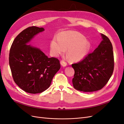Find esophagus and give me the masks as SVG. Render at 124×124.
Returning a JSON list of instances; mask_svg holds the SVG:
<instances>
[{
	"label": "esophagus",
	"instance_id": "34e87169",
	"mask_svg": "<svg viewBox=\"0 0 124 124\" xmlns=\"http://www.w3.org/2000/svg\"><path fill=\"white\" fill-rule=\"evenodd\" d=\"M61 64L62 66L65 67L67 66V62H65L64 61H63V60H62V61H61Z\"/></svg>",
	"mask_w": 124,
	"mask_h": 124
}]
</instances>
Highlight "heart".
I'll list each match as a JSON object with an SVG mask.
<instances>
[{
	"label": "heart",
	"mask_w": 124,
	"mask_h": 124,
	"mask_svg": "<svg viewBox=\"0 0 124 124\" xmlns=\"http://www.w3.org/2000/svg\"><path fill=\"white\" fill-rule=\"evenodd\" d=\"M91 47V43L83 35L74 31L63 32L59 39L54 37L50 45L52 53L55 56L63 53L68 48L67 54L72 62L79 61L84 58Z\"/></svg>",
	"instance_id": "obj_1"
}]
</instances>
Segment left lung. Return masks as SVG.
Wrapping results in <instances>:
<instances>
[{
	"mask_svg": "<svg viewBox=\"0 0 124 124\" xmlns=\"http://www.w3.org/2000/svg\"><path fill=\"white\" fill-rule=\"evenodd\" d=\"M102 41L93 53L72 64L74 70L73 87L78 91L92 92L102 89L113 72V47L110 39L101 33Z\"/></svg>",
	"mask_w": 124,
	"mask_h": 124,
	"instance_id": "left-lung-1",
	"label": "left lung"
}]
</instances>
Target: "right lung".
Returning <instances> with one entry per match:
<instances>
[{
  "label": "right lung",
  "mask_w": 124,
  "mask_h": 124,
  "mask_svg": "<svg viewBox=\"0 0 124 124\" xmlns=\"http://www.w3.org/2000/svg\"><path fill=\"white\" fill-rule=\"evenodd\" d=\"M42 27L31 26L18 34L11 45L9 65L13 80L25 92L38 93L46 90L52 79L61 68L59 61L48 58L39 48L28 43Z\"/></svg>",
  "instance_id": "obj_1"
}]
</instances>
